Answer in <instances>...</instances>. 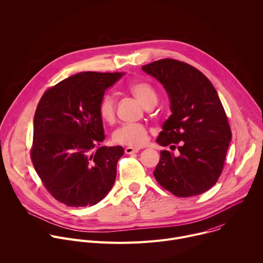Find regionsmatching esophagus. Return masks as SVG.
<instances>
[{"label": "esophagus", "instance_id": "34e87169", "mask_svg": "<svg viewBox=\"0 0 263 263\" xmlns=\"http://www.w3.org/2000/svg\"><path fill=\"white\" fill-rule=\"evenodd\" d=\"M139 152V148L137 147H131V146H128L125 148V153L128 154V155H131V154H134V153H137Z\"/></svg>", "mask_w": 263, "mask_h": 263}]
</instances>
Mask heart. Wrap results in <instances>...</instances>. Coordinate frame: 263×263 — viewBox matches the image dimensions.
Masks as SVG:
<instances>
[{"instance_id":"obj_1","label":"heart","mask_w":263,"mask_h":263,"mask_svg":"<svg viewBox=\"0 0 263 263\" xmlns=\"http://www.w3.org/2000/svg\"><path fill=\"white\" fill-rule=\"evenodd\" d=\"M131 93L145 106L156 103L157 92L155 87L145 81H134L129 85ZM98 112L102 121L112 124L116 121V100L111 94H104L98 104ZM116 143L139 147L148 140V132L142 124H125L114 133Z\"/></svg>"}]
</instances>
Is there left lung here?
<instances>
[{
    "mask_svg": "<svg viewBox=\"0 0 263 263\" xmlns=\"http://www.w3.org/2000/svg\"><path fill=\"white\" fill-rule=\"evenodd\" d=\"M157 78L170 99L172 115L163 124L157 142L178 149L177 157L161 151L156 181L178 197L211 189L219 180L231 140L228 118L209 78L195 67L173 59L142 66Z\"/></svg>",
    "mask_w": 263,
    "mask_h": 263,
    "instance_id": "left-lung-1",
    "label": "left lung"
}]
</instances>
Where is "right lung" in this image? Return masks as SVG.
<instances>
[{"label":"right lung","mask_w":263,"mask_h":263,"mask_svg":"<svg viewBox=\"0 0 263 263\" xmlns=\"http://www.w3.org/2000/svg\"><path fill=\"white\" fill-rule=\"evenodd\" d=\"M123 73L80 72L49 87L34 117L31 159L46 190L72 208L91 206L112 188L124 155L104 140L98 104Z\"/></svg>","instance_id":"obj_1"}]
</instances>
